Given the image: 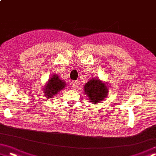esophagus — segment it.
<instances>
[{
    "instance_id": "obj_1",
    "label": "esophagus",
    "mask_w": 156,
    "mask_h": 156,
    "mask_svg": "<svg viewBox=\"0 0 156 156\" xmlns=\"http://www.w3.org/2000/svg\"><path fill=\"white\" fill-rule=\"evenodd\" d=\"M72 87H73L74 90L76 89V87H78V83L76 82V81H74V82L73 83V85H72Z\"/></svg>"
}]
</instances>
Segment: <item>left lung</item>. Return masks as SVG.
Returning a JSON list of instances; mask_svg holds the SVG:
<instances>
[{
    "mask_svg": "<svg viewBox=\"0 0 156 156\" xmlns=\"http://www.w3.org/2000/svg\"><path fill=\"white\" fill-rule=\"evenodd\" d=\"M85 94L93 103L101 102L107 96L108 89L106 85L102 83L99 79H92L84 86Z\"/></svg>",
    "mask_w": 156,
    "mask_h": 156,
    "instance_id": "8db88e82",
    "label": "left lung"
}]
</instances>
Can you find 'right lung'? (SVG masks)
I'll return each mask as SVG.
<instances>
[{
    "mask_svg": "<svg viewBox=\"0 0 156 156\" xmlns=\"http://www.w3.org/2000/svg\"><path fill=\"white\" fill-rule=\"evenodd\" d=\"M65 85L66 83L63 80L59 79L57 75H54L52 78L49 79L48 84L45 86V89L44 90L45 96L48 98L55 96L60 90L64 88Z\"/></svg>",
    "mask_w": 156,
    "mask_h": 156,
    "instance_id": "right-lung-1",
    "label": "right lung"
}]
</instances>
